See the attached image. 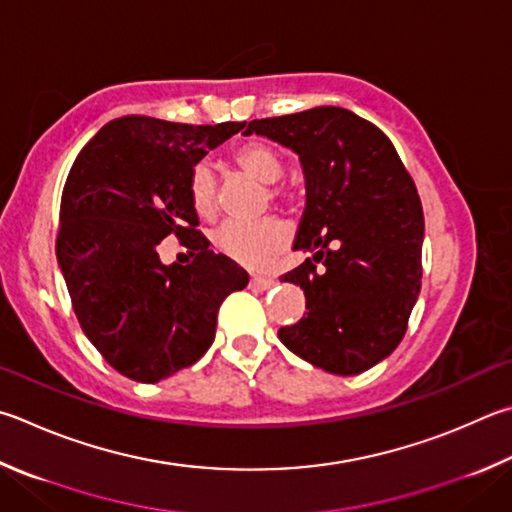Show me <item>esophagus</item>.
<instances>
[{
    "mask_svg": "<svg viewBox=\"0 0 512 512\" xmlns=\"http://www.w3.org/2000/svg\"><path fill=\"white\" fill-rule=\"evenodd\" d=\"M275 282H273V277H266V275H253L250 277V291H268V288H271Z\"/></svg>",
    "mask_w": 512,
    "mask_h": 512,
    "instance_id": "obj_1",
    "label": "esophagus"
}]
</instances>
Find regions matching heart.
Listing matches in <instances>:
<instances>
[{"label": "heart", "mask_w": 512, "mask_h": 512, "mask_svg": "<svg viewBox=\"0 0 512 512\" xmlns=\"http://www.w3.org/2000/svg\"><path fill=\"white\" fill-rule=\"evenodd\" d=\"M241 172L262 181L268 188V197L277 199L280 190L273 183L282 179L284 161L271 145L266 143H246L232 154ZM188 197L194 212L199 217H212L217 210V179L212 165L201 161L190 170L188 176ZM291 239V230L277 217H264L255 221H226L212 232V244L221 255L246 268H264L273 262L277 253L286 248Z\"/></svg>", "instance_id": "1"}]
</instances>
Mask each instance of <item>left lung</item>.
<instances>
[{"instance_id": "left-lung-1", "label": "left lung", "mask_w": 512, "mask_h": 512, "mask_svg": "<svg viewBox=\"0 0 512 512\" xmlns=\"http://www.w3.org/2000/svg\"><path fill=\"white\" fill-rule=\"evenodd\" d=\"M246 136L300 156L306 208L293 250L313 257L282 275L304 291V318L282 327L295 356L353 376L392 353L421 293L423 208L389 138L342 107L250 120Z\"/></svg>"}]
</instances>
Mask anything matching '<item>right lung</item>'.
<instances>
[{
	"label": "right lung",
	"mask_w": 512,
	"mask_h": 512,
	"mask_svg": "<svg viewBox=\"0 0 512 512\" xmlns=\"http://www.w3.org/2000/svg\"><path fill=\"white\" fill-rule=\"evenodd\" d=\"M244 125L123 116L71 165L55 255L85 336L136 383L194 365L215 340L221 302L248 284L208 248L188 197L192 167ZM172 231L195 250L192 265L160 262L155 246Z\"/></svg>",
	"instance_id": "right-lung-1"
}]
</instances>
